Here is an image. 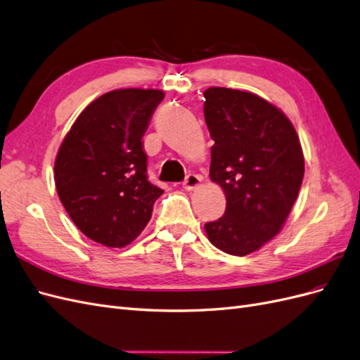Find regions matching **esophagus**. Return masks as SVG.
I'll use <instances>...</instances> for the list:
<instances>
[{
	"instance_id": "34e87169",
	"label": "esophagus",
	"mask_w": 360,
	"mask_h": 360,
	"mask_svg": "<svg viewBox=\"0 0 360 360\" xmlns=\"http://www.w3.org/2000/svg\"><path fill=\"white\" fill-rule=\"evenodd\" d=\"M200 184H201V177L198 174H189V176H186V179L183 181V188L186 191H193L195 188H198Z\"/></svg>"
}]
</instances>
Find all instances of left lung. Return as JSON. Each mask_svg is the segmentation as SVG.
I'll use <instances>...</instances> for the list:
<instances>
[{"instance_id":"obj_1","label":"left lung","mask_w":360,"mask_h":360,"mask_svg":"<svg viewBox=\"0 0 360 360\" xmlns=\"http://www.w3.org/2000/svg\"><path fill=\"white\" fill-rule=\"evenodd\" d=\"M204 97L214 141L210 180L226 198L225 214L204 230L217 249L245 257L276 237L288 219L304 174L300 139L288 117L258 94L210 86Z\"/></svg>"}]
</instances>
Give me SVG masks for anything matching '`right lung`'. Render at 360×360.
Here are the masks:
<instances>
[{
  "mask_svg": "<svg viewBox=\"0 0 360 360\" xmlns=\"http://www.w3.org/2000/svg\"><path fill=\"white\" fill-rule=\"evenodd\" d=\"M163 96L155 89L102 94L75 120L58 148V198L73 224L106 248L132 243L163 193L147 180L141 143Z\"/></svg>",
  "mask_w": 360,
  "mask_h": 360,
  "instance_id": "1",
  "label": "right lung"
}]
</instances>
